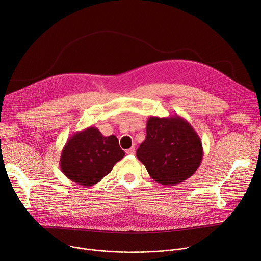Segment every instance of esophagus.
Segmentation results:
<instances>
[{"instance_id":"obj_1","label":"esophagus","mask_w":261,"mask_h":261,"mask_svg":"<svg viewBox=\"0 0 261 261\" xmlns=\"http://www.w3.org/2000/svg\"><path fill=\"white\" fill-rule=\"evenodd\" d=\"M126 153H127L128 155H134V154H135V147H134V146L130 147L129 150H127V151H126Z\"/></svg>"}]
</instances>
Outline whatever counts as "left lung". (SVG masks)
Here are the masks:
<instances>
[{
    "label": "left lung",
    "instance_id": "1",
    "mask_svg": "<svg viewBox=\"0 0 261 261\" xmlns=\"http://www.w3.org/2000/svg\"><path fill=\"white\" fill-rule=\"evenodd\" d=\"M136 156L153 179L174 186L195 173L203 150L198 134L185 119L177 115L151 117L146 122V137Z\"/></svg>",
    "mask_w": 261,
    "mask_h": 261
}]
</instances>
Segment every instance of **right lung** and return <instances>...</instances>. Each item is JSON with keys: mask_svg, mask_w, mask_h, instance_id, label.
I'll return each instance as SVG.
<instances>
[{"mask_svg": "<svg viewBox=\"0 0 261 261\" xmlns=\"http://www.w3.org/2000/svg\"><path fill=\"white\" fill-rule=\"evenodd\" d=\"M125 156L117 136H104L96 127L74 133L60 158L63 173L84 187L99 182Z\"/></svg>", "mask_w": 261, "mask_h": 261, "instance_id": "obj_1", "label": "right lung"}]
</instances>
